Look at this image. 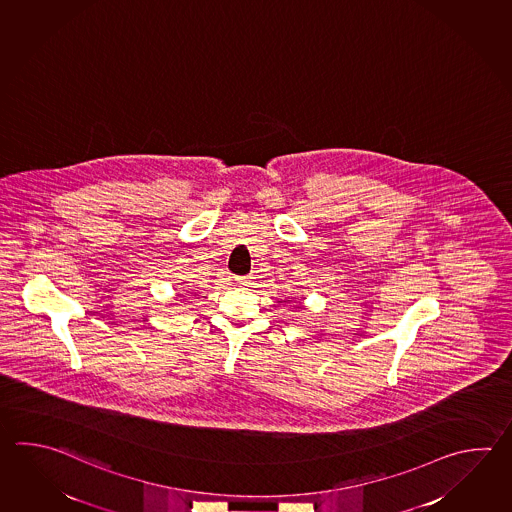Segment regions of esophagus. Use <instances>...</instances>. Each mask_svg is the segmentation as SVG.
<instances>
[{"label":"esophagus","mask_w":512,"mask_h":512,"mask_svg":"<svg viewBox=\"0 0 512 512\" xmlns=\"http://www.w3.org/2000/svg\"><path fill=\"white\" fill-rule=\"evenodd\" d=\"M237 284L239 286H248V284H251V277H237Z\"/></svg>","instance_id":"esophagus-1"}]
</instances>
